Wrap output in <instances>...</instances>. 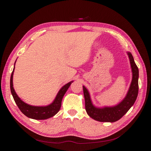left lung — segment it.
Masks as SVG:
<instances>
[{
  "instance_id": "obj_1",
  "label": "left lung",
  "mask_w": 151,
  "mask_h": 151,
  "mask_svg": "<svg viewBox=\"0 0 151 151\" xmlns=\"http://www.w3.org/2000/svg\"><path fill=\"white\" fill-rule=\"evenodd\" d=\"M132 68V78L126 96L121 103L114 106H104L98 108L93 105L90 94L85 86H83L85 100V109L88 116L100 122H114L121 119L133 105L139 93V68L134 63L131 52H127Z\"/></svg>"
}]
</instances>
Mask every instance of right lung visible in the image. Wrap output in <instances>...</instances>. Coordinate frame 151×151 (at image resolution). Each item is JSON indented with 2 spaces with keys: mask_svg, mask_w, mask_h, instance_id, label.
<instances>
[{
  "mask_svg": "<svg viewBox=\"0 0 151 151\" xmlns=\"http://www.w3.org/2000/svg\"><path fill=\"white\" fill-rule=\"evenodd\" d=\"M16 63V62H15ZM15 65V63H14ZM14 67L13 68V71L11 74V81H10V86H11V91L13 99L16 103L17 105L19 107L22 113L25 116L29 118L35 119V120H45L49 119L50 117L55 116L57 112L59 111L61 106V103L64 95L66 93V91L69 88L71 83L73 81H70V83L66 84L58 91L57 96L55 99L54 101L52 103L48 104L47 106H32L30 104L25 103L20 99L15 92L13 88V83H12V78H13V73H14Z\"/></svg>",
  "mask_w": 151,
  "mask_h": 151,
  "instance_id": "add662e5",
  "label": "right lung"
}]
</instances>
